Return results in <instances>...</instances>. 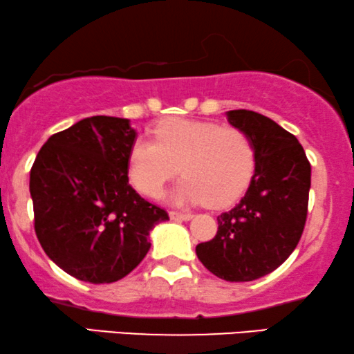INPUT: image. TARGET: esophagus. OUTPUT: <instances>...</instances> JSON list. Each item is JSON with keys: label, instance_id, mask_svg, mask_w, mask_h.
Returning a JSON list of instances; mask_svg holds the SVG:
<instances>
[{"label": "esophagus", "instance_id": "1", "mask_svg": "<svg viewBox=\"0 0 354 354\" xmlns=\"http://www.w3.org/2000/svg\"><path fill=\"white\" fill-rule=\"evenodd\" d=\"M169 218L174 219V221H189L191 218H193V214H189V212L171 211V212H169Z\"/></svg>", "mask_w": 354, "mask_h": 354}]
</instances>
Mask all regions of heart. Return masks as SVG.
Instances as JSON below:
<instances>
[{
    "label": "heart",
    "instance_id": "b5f03b06",
    "mask_svg": "<svg viewBox=\"0 0 354 354\" xmlns=\"http://www.w3.org/2000/svg\"><path fill=\"white\" fill-rule=\"evenodd\" d=\"M153 135L155 140H136L129 156L130 181L143 194L156 198L180 168L185 180L173 191V201L218 207L239 198L252 178L254 145L239 129L166 118Z\"/></svg>",
    "mask_w": 354,
    "mask_h": 354
}]
</instances>
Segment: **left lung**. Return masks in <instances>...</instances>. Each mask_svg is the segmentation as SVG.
<instances>
[{"mask_svg": "<svg viewBox=\"0 0 354 354\" xmlns=\"http://www.w3.org/2000/svg\"><path fill=\"white\" fill-rule=\"evenodd\" d=\"M227 120L252 140L255 169L244 198L218 216V232L196 245V255L219 279L250 282L282 266L299 244L312 166L299 140L269 117L229 110Z\"/></svg>", "mask_w": 354, "mask_h": 354, "instance_id": "8db88e82", "label": "left lung"}]
</instances>
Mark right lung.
Segmentation results:
<instances>
[{
	"label": "right lung",
	"instance_id": "add662e5",
	"mask_svg": "<svg viewBox=\"0 0 354 354\" xmlns=\"http://www.w3.org/2000/svg\"><path fill=\"white\" fill-rule=\"evenodd\" d=\"M136 138L129 118H84L42 145L31 168L34 231L64 272L88 283L129 275L150 250L168 212L129 183Z\"/></svg>",
	"mask_w": 354,
	"mask_h": 354
}]
</instances>
